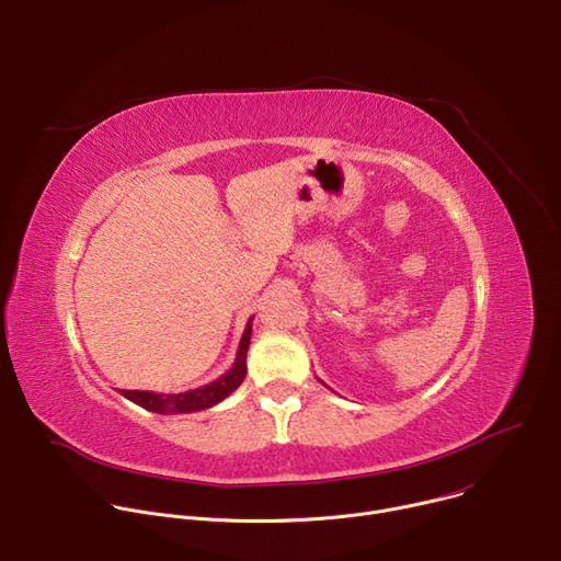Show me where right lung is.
I'll return each mask as SVG.
<instances>
[{
  "instance_id": "right-lung-1",
  "label": "right lung",
  "mask_w": 561,
  "mask_h": 561,
  "mask_svg": "<svg viewBox=\"0 0 561 561\" xmlns=\"http://www.w3.org/2000/svg\"><path fill=\"white\" fill-rule=\"evenodd\" d=\"M251 333H253V317L249 319V324L244 329L242 342H239L237 357L230 370H226L221 377H217L206 386H199L186 392H169V394L152 392V390H122V394L130 399L133 404L159 415H184V413H197V411L210 409L219 404L221 399H226L232 390L239 388V383L244 381Z\"/></svg>"
}]
</instances>
